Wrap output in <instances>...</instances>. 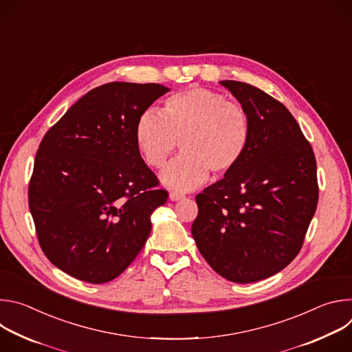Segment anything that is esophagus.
<instances>
[{"instance_id":"esophagus-1","label":"esophagus","mask_w":352,"mask_h":352,"mask_svg":"<svg viewBox=\"0 0 352 352\" xmlns=\"http://www.w3.org/2000/svg\"><path fill=\"white\" fill-rule=\"evenodd\" d=\"M184 197H185V195L178 193V192H171L170 193V200H173V202H178V200H181Z\"/></svg>"}]
</instances>
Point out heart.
<instances>
[{"mask_svg": "<svg viewBox=\"0 0 352 352\" xmlns=\"http://www.w3.org/2000/svg\"><path fill=\"white\" fill-rule=\"evenodd\" d=\"M133 136L152 168H162L179 143L182 155L166 167L162 181L168 188L190 190L208 179L209 171L221 177L241 163L250 140V120L224 94L193 87L170 96L163 113L143 110Z\"/></svg>", "mask_w": 352, "mask_h": 352, "instance_id": "1", "label": "heart"}]
</instances>
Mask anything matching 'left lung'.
<instances>
[{
	"label": "left lung",
	"mask_w": 352,
	"mask_h": 352,
	"mask_svg": "<svg viewBox=\"0 0 352 352\" xmlns=\"http://www.w3.org/2000/svg\"><path fill=\"white\" fill-rule=\"evenodd\" d=\"M220 83L248 111L250 140L241 163L196 196L192 235L216 273L246 284L299 254L318 206L316 160L284 104L252 85Z\"/></svg>",
	"instance_id": "left-lung-1"
}]
</instances>
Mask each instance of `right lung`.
Listing matches in <instances>:
<instances>
[{"instance_id":"right-lung-1","label":"right lung","mask_w":352,"mask_h":352,"mask_svg":"<svg viewBox=\"0 0 352 352\" xmlns=\"http://www.w3.org/2000/svg\"><path fill=\"white\" fill-rule=\"evenodd\" d=\"M170 89L157 83L98 86L44 135L29 184V209L44 255L91 284L118 277L167 202L138 150L139 114Z\"/></svg>"}]
</instances>
